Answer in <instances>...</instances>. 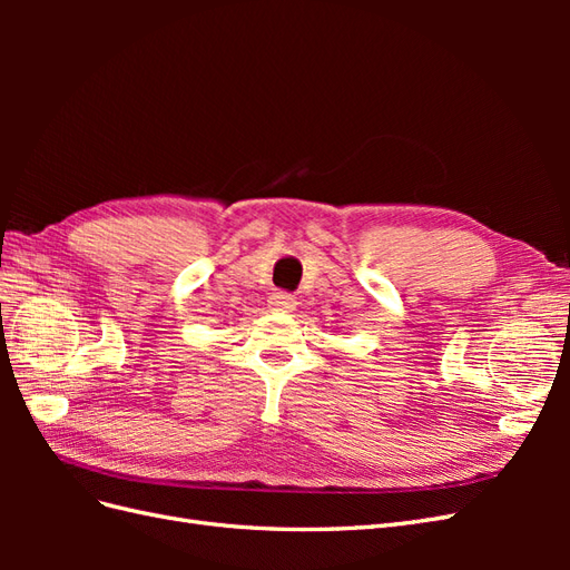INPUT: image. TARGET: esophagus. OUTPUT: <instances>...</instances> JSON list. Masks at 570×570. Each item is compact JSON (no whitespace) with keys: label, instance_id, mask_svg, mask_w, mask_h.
Segmentation results:
<instances>
[{"label":"esophagus","instance_id":"obj_1","mask_svg":"<svg viewBox=\"0 0 570 570\" xmlns=\"http://www.w3.org/2000/svg\"><path fill=\"white\" fill-rule=\"evenodd\" d=\"M268 304L271 308H275V312H295L297 297L289 295V292H273L268 297Z\"/></svg>","mask_w":570,"mask_h":570}]
</instances>
